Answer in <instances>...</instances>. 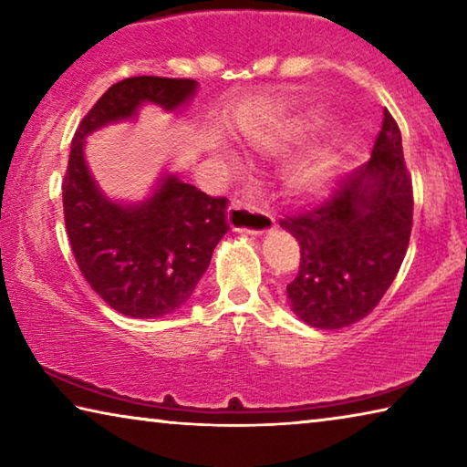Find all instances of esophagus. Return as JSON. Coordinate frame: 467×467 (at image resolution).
Segmentation results:
<instances>
[{"label": "esophagus", "instance_id": "esophagus-1", "mask_svg": "<svg viewBox=\"0 0 467 467\" xmlns=\"http://www.w3.org/2000/svg\"><path fill=\"white\" fill-rule=\"evenodd\" d=\"M228 224L234 233L264 236L275 228V220L267 212L257 210L255 205L247 202L234 200L228 208Z\"/></svg>", "mask_w": 467, "mask_h": 467}]
</instances>
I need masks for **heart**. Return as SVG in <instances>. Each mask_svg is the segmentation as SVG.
Masks as SVG:
<instances>
[{
	"label": "heart",
	"instance_id": "obj_1",
	"mask_svg": "<svg viewBox=\"0 0 467 467\" xmlns=\"http://www.w3.org/2000/svg\"><path fill=\"white\" fill-rule=\"evenodd\" d=\"M315 125L313 117H292V119L274 125L272 130L253 133L251 146L259 154L265 156H280L282 152L298 141ZM336 169V156L331 150L321 148L315 150L309 156L300 158V161L290 169L286 177V187L290 195L296 200H317L329 189L331 177Z\"/></svg>",
	"mask_w": 467,
	"mask_h": 467
}]
</instances>
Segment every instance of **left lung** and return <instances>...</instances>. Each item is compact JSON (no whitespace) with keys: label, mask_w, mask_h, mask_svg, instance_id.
<instances>
[{"label":"left lung","mask_w":467,"mask_h":467,"mask_svg":"<svg viewBox=\"0 0 467 467\" xmlns=\"http://www.w3.org/2000/svg\"><path fill=\"white\" fill-rule=\"evenodd\" d=\"M412 181L389 110L370 161L348 175L334 200L280 220L300 244L286 286L290 309L317 329H342L375 309L404 262L412 233Z\"/></svg>","instance_id":"1"}]
</instances>
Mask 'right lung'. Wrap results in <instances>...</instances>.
<instances>
[{"instance_id": "obj_1", "label": "right lung", "mask_w": 467, "mask_h": 467, "mask_svg": "<svg viewBox=\"0 0 467 467\" xmlns=\"http://www.w3.org/2000/svg\"><path fill=\"white\" fill-rule=\"evenodd\" d=\"M200 84L136 76L110 86L78 125L63 179V214L78 267L110 309L161 319L192 298L218 241L228 233L224 197H210L162 171L144 200L121 202L102 192L86 162L92 133L138 121L146 105L181 113Z\"/></svg>"}]
</instances>
